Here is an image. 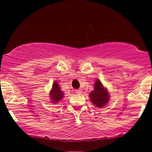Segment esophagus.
<instances>
[{"label": "esophagus", "mask_w": 152, "mask_h": 152, "mask_svg": "<svg viewBox=\"0 0 152 152\" xmlns=\"http://www.w3.org/2000/svg\"><path fill=\"white\" fill-rule=\"evenodd\" d=\"M75 93L77 94H81L82 93V91L80 90V89H77V90H75Z\"/></svg>", "instance_id": "esophagus-1"}]
</instances>
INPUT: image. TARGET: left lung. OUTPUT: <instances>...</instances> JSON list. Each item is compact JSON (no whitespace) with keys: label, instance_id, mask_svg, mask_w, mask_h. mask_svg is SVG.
I'll use <instances>...</instances> for the list:
<instances>
[{"label":"left lung","instance_id":"8db88e82","mask_svg":"<svg viewBox=\"0 0 152 152\" xmlns=\"http://www.w3.org/2000/svg\"><path fill=\"white\" fill-rule=\"evenodd\" d=\"M91 102L97 107H102L109 102V95L107 91L104 88L100 81L97 80L94 85V91L89 95Z\"/></svg>","mask_w":152,"mask_h":152}]
</instances>
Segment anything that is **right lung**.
<instances>
[{
	"label": "right lung",
	"mask_w": 152,
	"mask_h": 152,
	"mask_svg": "<svg viewBox=\"0 0 152 152\" xmlns=\"http://www.w3.org/2000/svg\"><path fill=\"white\" fill-rule=\"evenodd\" d=\"M50 97L53 102L56 103L61 100L64 97V93L61 91V88L57 82H54L53 85V89L50 92Z\"/></svg>",
	"instance_id": "obj_1"
}]
</instances>
